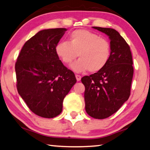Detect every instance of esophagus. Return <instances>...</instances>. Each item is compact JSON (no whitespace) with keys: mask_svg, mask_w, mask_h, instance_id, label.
<instances>
[{"mask_svg":"<svg viewBox=\"0 0 150 150\" xmlns=\"http://www.w3.org/2000/svg\"><path fill=\"white\" fill-rule=\"evenodd\" d=\"M76 80H77V81H80V80H81V76H80V75H78V74H76Z\"/></svg>","mask_w":150,"mask_h":150,"instance_id":"obj_1","label":"esophagus"}]
</instances>
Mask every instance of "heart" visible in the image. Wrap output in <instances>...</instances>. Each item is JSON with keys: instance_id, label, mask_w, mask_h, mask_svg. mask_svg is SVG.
<instances>
[{"instance_id": "obj_1", "label": "heart", "mask_w": 150, "mask_h": 150, "mask_svg": "<svg viewBox=\"0 0 150 150\" xmlns=\"http://www.w3.org/2000/svg\"><path fill=\"white\" fill-rule=\"evenodd\" d=\"M57 55L64 64H69L78 57L80 59L70 67L76 72L86 70L96 72L105 67L111 57V44L107 39L87 30L73 31L68 36V42L58 43Z\"/></svg>"}]
</instances>
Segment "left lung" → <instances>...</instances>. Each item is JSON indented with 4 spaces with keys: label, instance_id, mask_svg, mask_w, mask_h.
Masks as SVG:
<instances>
[{
    "label": "left lung",
    "instance_id": "1",
    "mask_svg": "<svg viewBox=\"0 0 150 150\" xmlns=\"http://www.w3.org/2000/svg\"><path fill=\"white\" fill-rule=\"evenodd\" d=\"M109 36L111 57L103 69L82 78L85 108L90 117L103 119L116 112L130 95L134 68L130 47L114 29L93 27Z\"/></svg>",
    "mask_w": 150,
    "mask_h": 150
}]
</instances>
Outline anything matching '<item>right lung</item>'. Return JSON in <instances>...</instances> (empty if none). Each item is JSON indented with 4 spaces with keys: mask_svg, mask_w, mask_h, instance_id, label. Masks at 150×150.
I'll return each instance as SVG.
<instances>
[{
    "mask_svg": "<svg viewBox=\"0 0 150 150\" xmlns=\"http://www.w3.org/2000/svg\"><path fill=\"white\" fill-rule=\"evenodd\" d=\"M67 30H43L23 45L15 64L18 93L39 117L60 114L65 96L76 82L72 71L62 64L55 48Z\"/></svg>",
    "mask_w": 150,
    "mask_h": 150,
    "instance_id": "obj_1",
    "label": "right lung"
}]
</instances>
